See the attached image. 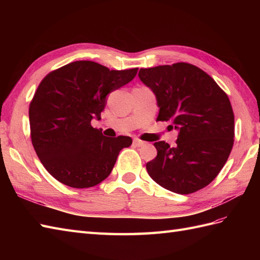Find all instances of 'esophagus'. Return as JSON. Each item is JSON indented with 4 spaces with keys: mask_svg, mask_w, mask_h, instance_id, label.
Segmentation results:
<instances>
[{
    "mask_svg": "<svg viewBox=\"0 0 260 260\" xmlns=\"http://www.w3.org/2000/svg\"><path fill=\"white\" fill-rule=\"evenodd\" d=\"M133 143H134L135 146H142V145L145 144V142H143V141H141V140H139V139H134V140H133Z\"/></svg>",
    "mask_w": 260,
    "mask_h": 260,
    "instance_id": "34e87169",
    "label": "esophagus"
}]
</instances>
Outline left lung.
<instances>
[{"mask_svg":"<svg viewBox=\"0 0 260 260\" xmlns=\"http://www.w3.org/2000/svg\"><path fill=\"white\" fill-rule=\"evenodd\" d=\"M141 81L154 92L156 120L179 131L176 146L154 143L156 157L147 162L151 178L164 189L190 194L214 180L234 146L235 116L229 98L196 66L178 62L140 69Z\"/></svg>","mask_w":260,"mask_h":260,"instance_id":"left-lung-1","label":"left lung"}]
</instances>
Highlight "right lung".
<instances>
[{"label": "right lung", "mask_w": 260, "mask_h": 260, "mask_svg": "<svg viewBox=\"0 0 260 260\" xmlns=\"http://www.w3.org/2000/svg\"><path fill=\"white\" fill-rule=\"evenodd\" d=\"M139 68L109 70L93 61H75L48 74L30 103L31 141L46 170L61 183L85 189L112 172L129 136L106 137L93 128L107 95L134 79Z\"/></svg>", "instance_id": "right-lung-1"}]
</instances>
